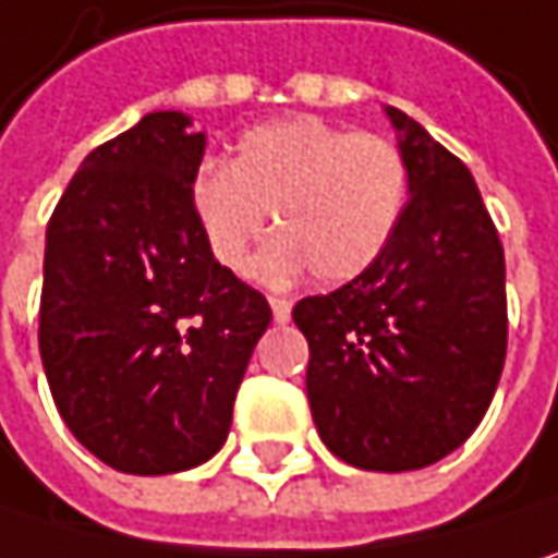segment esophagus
Here are the masks:
<instances>
[{
    "label": "esophagus",
    "mask_w": 558,
    "mask_h": 558,
    "mask_svg": "<svg viewBox=\"0 0 558 558\" xmlns=\"http://www.w3.org/2000/svg\"><path fill=\"white\" fill-rule=\"evenodd\" d=\"M290 306H293V303H290L287 296H271V313H275V323H278V326H283V323L290 319Z\"/></svg>",
    "instance_id": "34e87169"
}]
</instances>
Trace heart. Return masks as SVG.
<instances>
[{
	"label": "heart",
	"mask_w": 558,
	"mask_h": 558,
	"mask_svg": "<svg viewBox=\"0 0 558 558\" xmlns=\"http://www.w3.org/2000/svg\"><path fill=\"white\" fill-rule=\"evenodd\" d=\"M412 181L402 149L383 133H354L319 118L248 130L235 159H204L191 204L210 255L242 271L275 214L280 239L258 262L265 278L306 268L326 283L367 275L392 245Z\"/></svg>",
	"instance_id": "heart-1"
}]
</instances>
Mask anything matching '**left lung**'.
<instances>
[{"instance_id":"left-lung-1","label":"left lung","mask_w":558,"mask_h":558,"mask_svg":"<svg viewBox=\"0 0 558 558\" xmlns=\"http://www.w3.org/2000/svg\"><path fill=\"white\" fill-rule=\"evenodd\" d=\"M412 197L380 262L306 296V396L331 453L405 473L457 450L482 422L508 351L505 248L470 169L399 108H386Z\"/></svg>"}]
</instances>
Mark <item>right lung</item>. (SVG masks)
<instances>
[{
  "mask_svg": "<svg viewBox=\"0 0 558 558\" xmlns=\"http://www.w3.org/2000/svg\"><path fill=\"white\" fill-rule=\"evenodd\" d=\"M204 133L153 111L85 156L44 248L40 361L53 402L101 463L166 476L210 460L232 425L268 300L197 223Z\"/></svg>",
  "mask_w": 558,
  "mask_h": 558,
  "instance_id": "1",
  "label": "right lung"
}]
</instances>
